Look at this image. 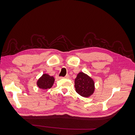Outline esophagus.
<instances>
[{"instance_id": "esophagus-1", "label": "esophagus", "mask_w": 135, "mask_h": 135, "mask_svg": "<svg viewBox=\"0 0 135 135\" xmlns=\"http://www.w3.org/2000/svg\"><path fill=\"white\" fill-rule=\"evenodd\" d=\"M64 78H66V79H69V78H70V76H69V75H66V76H65V77H64Z\"/></svg>"}]
</instances>
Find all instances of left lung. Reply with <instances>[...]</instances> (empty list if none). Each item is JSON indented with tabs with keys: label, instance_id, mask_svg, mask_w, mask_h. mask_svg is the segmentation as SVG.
Returning a JSON list of instances; mask_svg holds the SVG:
<instances>
[{
	"label": "left lung",
	"instance_id": "8db88e82",
	"mask_svg": "<svg viewBox=\"0 0 135 135\" xmlns=\"http://www.w3.org/2000/svg\"><path fill=\"white\" fill-rule=\"evenodd\" d=\"M76 92L81 96L88 97L95 91V82L92 78L83 72H80L75 79Z\"/></svg>",
	"mask_w": 135,
	"mask_h": 135
}]
</instances>
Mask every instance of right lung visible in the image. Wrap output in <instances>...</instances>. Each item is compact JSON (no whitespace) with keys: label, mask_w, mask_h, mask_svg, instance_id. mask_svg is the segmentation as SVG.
<instances>
[{"label":"right lung","mask_w":135,"mask_h":135,"mask_svg":"<svg viewBox=\"0 0 135 135\" xmlns=\"http://www.w3.org/2000/svg\"><path fill=\"white\" fill-rule=\"evenodd\" d=\"M55 82V78L53 76H50L48 74H43L36 81L38 87L42 89L51 88Z\"/></svg>","instance_id":"obj_1"}]
</instances>
